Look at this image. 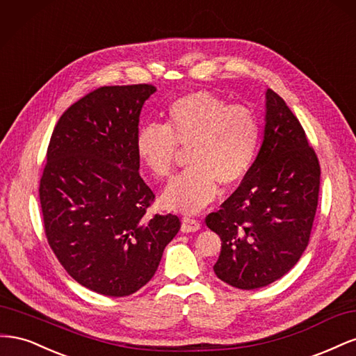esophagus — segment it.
I'll return each mask as SVG.
<instances>
[{"instance_id": "1", "label": "esophagus", "mask_w": 356, "mask_h": 356, "mask_svg": "<svg viewBox=\"0 0 356 356\" xmlns=\"http://www.w3.org/2000/svg\"><path fill=\"white\" fill-rule=\"evenodd\" d=\"M200 230V222L191 217H184L182 218V224H181V232L184 233H191V232H197Z\"/></svg>"}]
</instances>
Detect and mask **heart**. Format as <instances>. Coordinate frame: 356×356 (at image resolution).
<instances>
[{
  "label": "heart",
  "mask_w": 356,
  "mask_h": 356,
  "mask_svg": "<svg viewBox=\"0 0 356 356\" xmlns=\"http://www.w3.org/2000/svg\"><path fill=\"white\" fill-rule=\"evenodd\" d=\"M261 139V123L246 105L230 104L207 90L169 105L165 123L138 129L136 154L157 179L170 177L179 148H188V168L172 179L161 202L195 213L217 196V184L234 187L251 170Z\"/></svg>",
  "instance_id": "1"
}]
</instances>
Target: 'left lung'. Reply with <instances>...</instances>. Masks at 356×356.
Here are the masks:
<instances>
[{
  "label": "left lung",
  "mask_w": 356,
  "mask_h": 356,
  "mask_svg": "<svg viewBox=\"0 0 356 356\" xmlns=\"http://www.w3.org/2000/svg\"><path fill=\"white\" fill-rule=\"evenodd\" d=\"M321 166L298 118L272 89L266 92L263 144L233 195L207 225L221 239L213 272L222 282L257 289L300 260L318 207Z\"/></svg>",
  "instance_id": "8db88e82"
}]
</instances>
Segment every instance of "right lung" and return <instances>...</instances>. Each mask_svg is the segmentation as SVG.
Returning <instances> with one entry per match:
<instances>
[{"instance_id":"right-lung-1","label":"right lung","mask_w":356,"mask_h":356,"mask_svg":"<svg viewBox=\"0 0 356 356\" xmlns=\"http://www.w3.org/2000/svg\"><path fill=\"white\" fill-rule=\"evenodd\" d=\"M153 84L104 86L60 115L47 147L40 204L47 242L80 285L131 296L157 270L181 227L147 209L156 196L139 175L136 134Z\"/></svg>"}]
</instances>
